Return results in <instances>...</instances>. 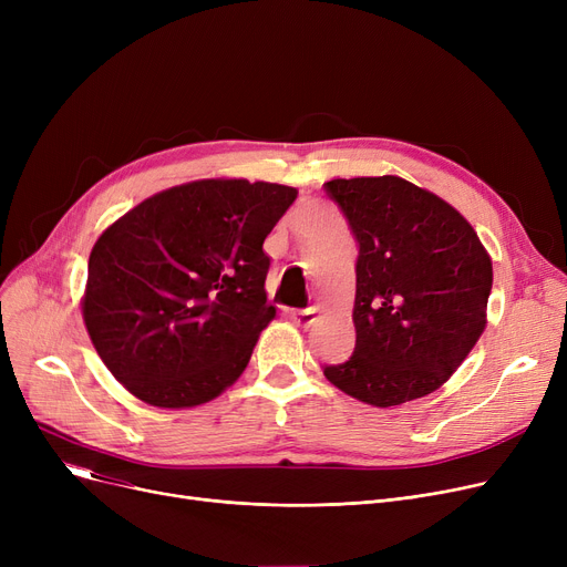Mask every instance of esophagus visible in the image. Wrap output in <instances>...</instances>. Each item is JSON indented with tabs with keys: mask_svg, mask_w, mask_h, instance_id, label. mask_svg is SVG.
Wrapping results in <instances>:
<instances>
[{
	"mask_svg": "<svg viewBox=\"0 0 567 567\" xmlns=\"http://www.w3.org/2000/svg\"><path fill=\"white\" fill-rule=\"evenodd\" d=\"M289 319L296 326H310L315 321V308H306V310H289Z\"/></svg>",
	"mask_w": 567,
	"mask_h": 567,
	"instance_id": "34e87169",
	"label": "esophagus"
}]
</instances>
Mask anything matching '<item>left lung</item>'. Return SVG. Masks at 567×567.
I'll return each mask as SVG.
<instances>
[{
    "mask_svg": "<svg viewBox=\"0 0 567 567\" xmlns=\"http://www.w3.org/2000/svg\"><path fill=\"white\" fill-rule=\"evenodd\" d=\"M361 246L355 349L326 379L385 409L425 398L457 372L487 326L492 257L453 204L395 174L323 184Z\"/></svg>",
    "mask_w": 567,
    "mask_h": 567,
    "instance_id": "1",
    "label": "left lung"
}]
</instances>
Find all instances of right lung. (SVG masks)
Segmentation results:
<instances>
[{
	"instance_id": "obj_1",
	"label": "right lung",
	"mask_w": 567,
	"mask_h": 567,
	"mask_svg": "<svg viewBox=\"0 0 567 567\" xmlns=\"http://www.w3.org/2000/svg\"><path fill=\"white\" fill-rule=\"evenodd\" d=\"M296 195L282 184L197 178L146 197L96 238L82 319L131 395L190 409L244 374L276 317L264 238Z\"/></svg>"
}]
</instances>
